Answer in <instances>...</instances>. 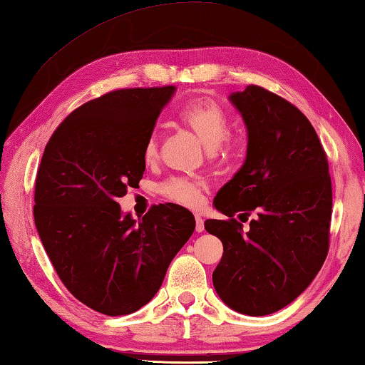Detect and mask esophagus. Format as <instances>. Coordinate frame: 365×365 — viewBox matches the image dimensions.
<instances>
[{"instance_id": "esophagus-1", "label": "esophagus", "mask_w": 365, "mask_h": 365, "mask_svg": "<svg viewBox=\"0 0 365 365\" xmlns=\"http://www.w3.org/2000/svg\"><path fill=\"white\" fill-rule=\"evenodd\" d=\"M195 219H196V232H202V230H205V220H202L201 215L196 214Z\"/></svg>"}]
</instances>
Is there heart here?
Here are the masks:
<instances>
[{
    "instance_id": "obj_1",
    "label": "heart",
    "mask_w": 365,
    "mask_h": 365,
    "mask_svg": "<svg viewBox=\"0 0 365 365\" xmlns=\"http://www.w3.org/2000/svg\"><path fill=\"white\" fill-rule=\"evenodd\" d=\"M180 120L196 133L209 151L220 148V153H227L228 146L224 145L230 123L228 115L217 103L211 98H195L180 110ZM145 159L151 163L158 158V135L151 133L145 145ZM160 193L178 205L195 207L202 201L205 196V185L201 182H191L187 178H170L160 185Z\"/></svg>"
}]
</instances>
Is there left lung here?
<instances>
[{
    "mask_svg": "<svg viewBox=\"0 0 365 365\" xmlns=\"http://www.w3.org/2000/svg\"><path fill=\"white\" fill-rule=\"evenodd\" d=\"M228 100L248 132L245 163L215 196L230 220L207 219L224 245L212 283L225 304L267 316L293 302L316 279L329 252L331 180L307 117L283 98L250 85ZM257 212L250 230L233 215Z\"/></svg>",
    "mask_w": 365,
    "mask_h": 365,
    "instance_id": "left-lung-1",
    "label": "left lung"
}]
</instances>
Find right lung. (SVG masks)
<instances>
[{
    "label": "right lung",
    "instance_id": "add662e5",
    "mask_svg": "<svg viewBox=\"0 0 365 365\" xmlns=\"http://www.w3.org/2000/svg\"><path fill=\"white\" fill-rule=\"evenodd\" d=\"M174 93L130 88L85 103L43 153L34 207L43 248L66 288L106 316L148 304L195 230L193 214L178 205L153 206L135 220L117 202L138 187L146 140Z\"/></svg>",
    "mask_w": 365,
    "mask_h": 365
}]
</instances>
